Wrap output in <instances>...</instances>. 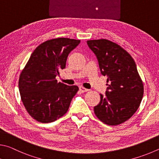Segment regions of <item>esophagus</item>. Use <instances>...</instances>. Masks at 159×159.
<instances>
[{"label": "esophagus", "instance_id": "obj_1", "mask_svg": "<svg viewBox=\"0 0 159 159\" xmlns=\"http://www.w3.org/2000/svg\"><path fill=\"white\" fill-rule=\"evenodd\" d=\"M80 90L82 93H85V92H87V91H89V89H87L83 87H82V86H81V87H80Z\"/></svg>", "mask_w": 159, "mask_h": 159}]
</instances>
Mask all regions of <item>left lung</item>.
<instances>
[{
	"label": "left lung",
	"mask_w": 159,
	"mask_h": 159,
	"mask_svg": "<svg viewBox=\"0 0 159 159\" xmlns=\"http://www.w3.org/2000/svg\"><path fill=\"white\" fill-rule=\"evenodd\" d=\"M87 44L98 58L102 75L107 76L106 96L94 107L102 123L117 126L131 117L138 109L144 93L143 80L131 56L107 39L91 40Z\"/></svg>",
	"instance_id": "8db88e82"
}]
</instances>
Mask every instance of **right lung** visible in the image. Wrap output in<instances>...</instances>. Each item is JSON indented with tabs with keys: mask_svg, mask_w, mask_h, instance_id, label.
I'll return each instance as SVG.
<instances>
[{
	"mask_svg": "<svg viewBox=\"0 0 159 159\" xmlns=\"http://www.w3.org/2000/svg\"><path fill=\"white\" fill-rule=\"evenodd\" d=\"M80 40L58 38L47 40L33 51L19 79L21 99L29 115L41 123H50L68 110L79 90L77 86L58 82L59 70L66 68L69 53Z\"/></svg>",
	"mask_w": 159,
	"mask_h": 159,
	"instance_id": "right-lung-1",
	"label": "right lung"
}]
</instances>
